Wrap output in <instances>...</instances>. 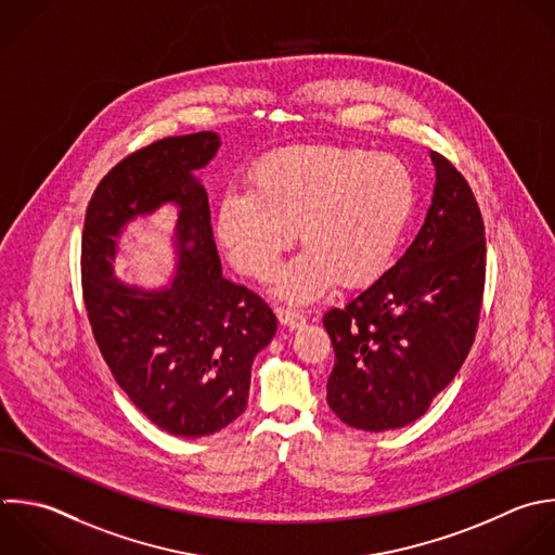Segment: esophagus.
Returning a JSON list of instances; mask_svg holds the SVG:
<instances>
[{"mask_svg":"<svg viewBox=\"0 0 555 555\" xmlns=\"http://www.w3.org/2000/svg\"><path fill=\"white\" fill-rule=\"evenodd\" d=\"M275 314H278V321L284 325V327H291V330H299L306 325V317L295 312V310H288V308H275Z\"/></svg>","mask_w":555,"mask_h":555,"instance_id":"34e87169","label":"esophagus"}]
</instances>
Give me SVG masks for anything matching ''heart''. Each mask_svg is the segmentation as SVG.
<instances>
[{"mask_svg": "<svg viewBox=\"0 0 555 555\" xmlns=\"http://www.w3.org/2000/svg\"><path fill=\"white\" fill-rule=\"evenodd\" d=\"M414 206L416 184L399 158L295 145L258 160L249 191L221 199L217 238L241 273L264 282L299 230L306 249L278 273L273 293L308 304L336 282L362 288L382 278Z\"/></svg>", "mask_w": 555, "mask_h": 555, "instance_id": "heart-1", "label": "heart"}]
</instances>
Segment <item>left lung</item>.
Returning <instances> with one entry per match:
<instances>
[{"instance_id": "obj_1", "label": "left lung", "mask_w": 555, "mask_h": 555, "mask_svg": "<svg viewBox=\"0 0 555 555\" xmlns=\"http://www.w3.org/2000/svg\"><path fill=\"white\" fill-rule=\"evenodd\" d=\"M436 184L405 254L323 325L334 347L327 403L349 427L399 429L460 371L479 321L483 221L462 173L429 152Z\"/></svg>"}]
</instances>
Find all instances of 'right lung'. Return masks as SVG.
<instances>
[{"label":"right lung","instance_id":"obj_1","mask_svg":"<svg viewBox=\"0 0 555 555\" xmlns=\"http://www.w3.org/2000/svg\"><path fill=\"white\" fill-rule=\"evenodd\" d=\"M215 132L156 141L95 189L82 232V291L100 351L132 403L180 438L210 436L247 408L251 364L275 336L273 310L223 278L206 189L195 171L219 152ZM177 208L169 287L143 292L114 273L122 230Z\"/></svg>","mask_w":555,"mask_h":555}]
</instances>
